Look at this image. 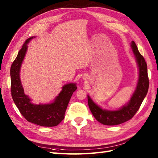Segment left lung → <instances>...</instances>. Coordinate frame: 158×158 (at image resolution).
<instances>
[{
	"label": "left lung",
	"instance_id": "8db88e82",
	"mask_svg": "<svg viewBox=\"0 0 158 158\" xmlns=\"http://www.w3.org/2000/svg\"><path fill=\"white\" fill-rule=\"evenodd\" d=\"M131 47L138 68V79L135 92L128 103L117 110H107L99 106L88 95V103L91 112L95 118L103 125H117L130 120L139 109L148 93L149 80L146 63L138 51L135 41L131 43Z\"/></svg>",
	"mask_w": 158,
	"mask_h": 158
}]
</instances>
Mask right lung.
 Here are the masks:
<instances>
[{
	"label": "right lung",
	"instance_id": "obj_1",
	"mask_svg": "<svg viewBox=\"0 0 158 158\" xmlns=\"http://www.w3.org/2000/svg\"><path fill=\"white\" fill-rule=\"evenodd\" d=\"M35 37L25 41L10 68L11 94L13 101L27 121L42 127H55L63 120L72 95L77 89L76 83L64 84L55 99L49 103L35 104L24 93L20 80V69L27 50V44Z\"/></svg>",
	"mask_w": 158,
	"mask_h": 158
}]
</instances>
